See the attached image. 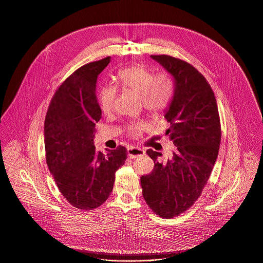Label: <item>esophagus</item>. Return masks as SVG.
Here are the masks:
<instances>
[{
    "mask_svg": "<svg viewBox=\"0 0 263 263\" xmlns=\"http://www.w3.org/2000/svg\"><path fill=\"white\" fill-rule=\"evenodd\" d=\"M145 155V151L142 150L141 148H137V147H129L127 149V156L129 158H137L139 156H143Z\"/></svg>",
    "mask_w": 263,
    "mask_h": 263,
    "instance_id": "esophagus-1",
    "label": "esophagus"
}]
</instances>
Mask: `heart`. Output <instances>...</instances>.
<instances>
[{
	"label": "heart",
	"mask_w": 263,
	"mask_h": 263,
	"mask_svg": "<svg viewBox=\"0 0 263 263\" xmlns=\"http://www.w3.org/2000/svg\"><path fill=\"white\" fill-rule=\"evenodd\" d=\"M119 85L140 93L143 107L152 115H160L171 105L174 93V80L167 72H159L153 76L148 67L136 64L123 67L117 73ZM117 88L104 87L98 93V102L104 113H110L114 108ZM147 127L144 122H135L127 126V134L133 138H139Z\"/></svg>",
	"instance_id": "b5f03b06"
}]
</instances>
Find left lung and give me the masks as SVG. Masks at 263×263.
Segmentation results:
<instances>
[{
	"instance_id": "1",
	"label": "left lung",
	"mask_w": 263,
	"mask_h": 263,
	"mask_svg": "<svg viewBox=\"0 0 263 263\" xmlns=\"http://www.w3.org/2000/svg\"><path fill=\"white\" fill-rule=\"evenodd\" d=\"M175 79V93L164 117L175 149L166 161L147 150L154 161L151 174L141 177L143 197L154 213L173 218L201 196L215 164L221 126L214 92L193 65L168 55H151Z\"/></svg>"
}]
</instances>
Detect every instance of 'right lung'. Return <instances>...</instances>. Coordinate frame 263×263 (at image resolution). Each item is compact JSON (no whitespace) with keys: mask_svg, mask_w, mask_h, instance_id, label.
<instances>
[{"mask_svg":"<svg viewBox=\"0 0 263 263\" xmlns=\"http://www.w3.org/2000/svg\"><path fill=\"white\" fill-rule=\"evenodd\" d=\"M111 58L88 63L56 89L45 119L46 162L63 197L76 208L92 210L110 196L116 171L127 158L118 146L107 153L93 146L102 111L96 97L99 74Z\"/></svg>","mask_w":263,"mask_h":263,"instance_id":"add662e5","label":"right lung"}]
</instances>
